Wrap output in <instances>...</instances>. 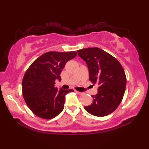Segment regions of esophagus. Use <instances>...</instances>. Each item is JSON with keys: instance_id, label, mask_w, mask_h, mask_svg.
Segmentation results:
<instances>
[{"instance_id": "34e87169", "label": "esophagus", "mask_w": 149, "mask_h": 149, "mask_svg": "<svg viewBox=\"0 0 149 149\" xmlns=\"http://www.w3.org/2000/svg\"><path fill=\"white\" fill-rule=\"evenodd\" d=\"M75 92H76L78 95H83L84 94V93H83V92H79V91H75Z\"/></svg>"}]
</instances>
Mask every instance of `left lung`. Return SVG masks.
Here are the masks:
<instances>
[{
    "instance_id": "obj_1",
    "label": "left lung",
    "mask_w": 149,
    "mask_h": 149,
    "mask_svg": "<svg viewBox=\"0 0 149 149\" xmlns=\"http://www.w3.org/2000/svg\"><path fill=\"white\" fill-rule=\"evenodd\" d=\"M77 52L86 62L90 81L99 85L97 94L92 95V104L84 108L95 116H106L116 109L123 99L126 85L124 70L116 58L99 48Z\"/></svg>"
}]
</instances>
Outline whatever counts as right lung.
<instances>
[{
	"label": "right lung",
	"instance_id": "right-lung-1",
	"mask_svg": "<svg viewBox=\"0 0 149 149\" xmlns=\"http://www.w3.org/2000/svg\"><path fill=\"white\" fill-rule=\"evenodd\" d=\"M75 51H50L41 55L27 69L22 80V94L27 107L35 115L52 119L64 107L65 95L73 89H60L54 87L60 80L62 69L68 61L76 56Z\"/></svg>",
	"mask_w": 149,
	"mask_h": 149
}]
</instances>
